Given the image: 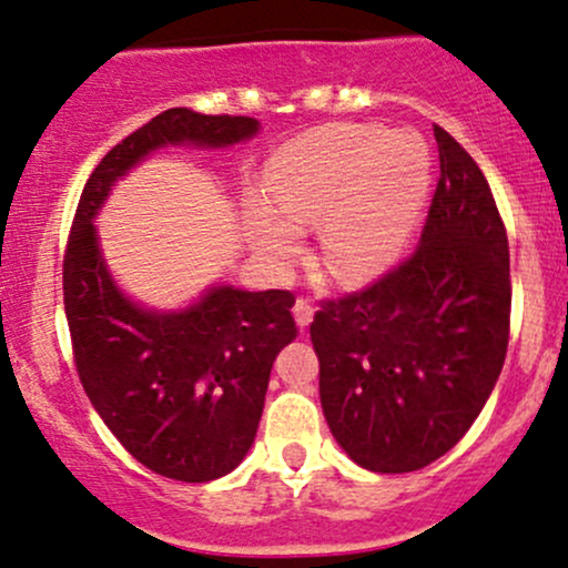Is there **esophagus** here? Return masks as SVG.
Returning a JSON list of instances; mask_svg holds the SVG:
<instances>
[{"label": "esophagus", "mask_w": 568, "mask_h": 568, "mask_svg": "<svg viewBox=\"0 0 568 568\" xmlns=\"http://www.w3.org/2000/svg\"><path fill=\"white\" fill-rule=\"evenodd\" d=\"M295 322H297V327H301V331H306V327L311 325V320H314V303L308 301V297H297L295 301Z\"/></svg>", "instance_id": "esophagus-1"}]
</instances>
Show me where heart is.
<instances>
[{"label":"heart","instance_id":"obj_1","mask_svg":"<svg viewBox=\"0 0 568 568\" xmlns=\"http://www.w3.org/2000/svg\"><path fill=\"white\" fill-rule=\"evenodd\" d=\"M430 189V151L412 132L368 124L325 126L276 154L267 173L271 203L295 227L327 219L322 267L335 282L376 276L404 248ZM257 233L273 252H290L292 230L260 209Z\"/></svg>","mask_w":568,"mask_h":568}]
</instances>
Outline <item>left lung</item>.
I'll use <instances>...</instances> for the list:
<instances>
[{
  "mask_svg": "<svg viewBox=\"0 0 568 568\" xmlns=\"http://www.w3.org/2000/svg\"><path fill=\"white\" fill-rule=\"evenodd\" d=\"M436 194L419 246L311 322L335 442L379 474L425 468L490 398L509 344V241L479 164L433 126Z\"/></svg>",
  "mask_w": 568,
  "mask_h": 568,
  "instance_id": "1",
  "label": "left lung"
}]
</instances>
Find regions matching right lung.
Masks as SVG:
<instances>
[{
  "label": "right lung",
  "mask_w": 568,
  "mask_h": 568,
  "mask_svg": "<svg viewBox=\"0 0 568 568\" xmlns=\"http://www.w3.org/2000/svg\"><path fill=\"white\" fill-rule=\"evenodd\" d=\"M254 132L248 115H154L102 156L67 237L62 284L78 379L126 453L168 479H219L248 453L273 359L297 338L295 295L216 286L181 314H151L115 290L91 219L115 179L160 145H233Z\"/></svg>",
  "instance_id": "add662e5"
}]
</instances>
